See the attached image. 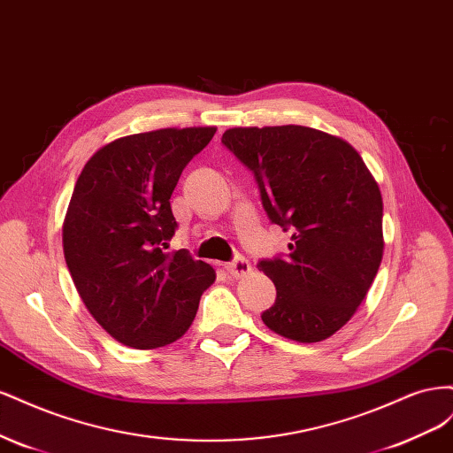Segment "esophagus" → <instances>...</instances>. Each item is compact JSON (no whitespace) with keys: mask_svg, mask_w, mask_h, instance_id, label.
Returning a JSON list of instances; mask_svg holds the SVG:
<instances>
[{"mask_svg":"<svg viewBox=\"0 0 453 453\" xmlns=\"http://www.w3.org/2000/svg\"><path fill=\"white\" fill-rule=\"evenodd\" d=\"M225 270L230 273L232 278L240 280V278L248 276V273H251V265H250V260H245L243 257H238L232 260V263L225 265Z\"/></svg>","mask_w":453,"mask_h":453,"instance_id":"1","label":"esophagus"}]
</instances>
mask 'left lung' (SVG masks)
I'll return each instance as SVG.
<instances>
[{"instance_id": "left-lung-1", "label": "left lung", "mask_w": 453, "mask_h": 453, "mask_svg": "<svg viewBox=\"0 0 453 453\" xmlns=\"http://www.w3.org/2000/svg\"><path fill=\"white\" fill-rule=\"evenodd\" d=\"M223 145L248 168L273 225L291 230L289 253L258 260L276 285L265 325L296 342L344 326L383 255L378 183L349 143L308 127L230 128Z\"/></svg>"}]
</instances>
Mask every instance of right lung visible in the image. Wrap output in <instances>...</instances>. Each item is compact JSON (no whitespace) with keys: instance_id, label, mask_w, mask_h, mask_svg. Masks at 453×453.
Instances as JSON below:
<instances>
[{"instance_id":"right-lung-1","label":"right lung","mask_w":453,"mask_h":453,"mask_svg":"<svg viewBox=\"0 0 453 453\" xmlns=\"http://www.w3.org/2000/svg\"><path fill=\"white\" fill-rule=\"evenodd\" d=\"M215 130L127 135L96 150L75 183L62 230L65 265L92 318L120 344L155 349L181 338L215 281L187 250L166 253L177 228L172 193Z\"/></svg>"}]
</instances>
